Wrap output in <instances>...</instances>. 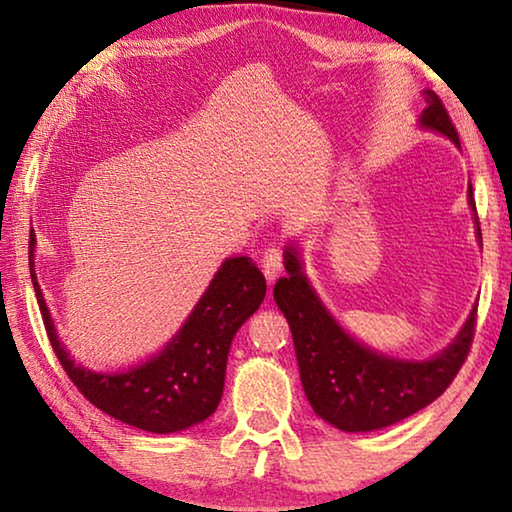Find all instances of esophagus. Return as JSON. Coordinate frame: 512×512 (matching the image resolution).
Segmentation results:
<instances>
[{
  "label": "esophagus",
  "mask_w": 512,
  "mask_h": 512,
  "mask_svg": "<svg viewBox=\"0 0 512 512\" xmlns=\"http://www.w3.org/2000/svg\"><path fill=\"white\" fill-rule=\"evenodd\" d=\"M262 271L266 275V282L273 284L277 275L282 271V250L280 248H268L262 257Z\"/></svg>",
  "instance_id": "34e87169"
}]
</instances>
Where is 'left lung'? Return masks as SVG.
Listing matches in <instances>:
<instances>
[{"instance_id":"1","label":"left lung","mask_w":512,"mask_h":512,"mask_svg":"<svg viewBox=\"0 0 512 512\" xmlns=\"http://www.w3.org/2000/svg\"><path fill=\"white\" fill-rule=\"evenodd\" d=\"M424 101L427 108L418 117L420 128L447 137L461 149L438 94L424 90ZM467 205L474 212L481 244L472 185H467ZM284 268L287 277L277 280L273 298L289 320L300 381L311 409L332 427L348 433L391 427L438 400L465 363L474 339L476 307L443 352L422 361L395 359L359 343L329 314L302 271L296 246H287Z\"/></svg>"}]
</instances>
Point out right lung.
<instances>
[{
	"mask_svg": "<svg viewBox=\"0 0 512 512\" xmlns=\"http://www.w3.org/2000/svg\"><path fill=\"white\" fill-rule=\"evenodd\" d=\"M36 244V239H31ZM29 255L31 282L60 366L74 386L110 418L151 433H176L210 418L223 395L225 363L239 327L266 296V280L250 257H228L183 327L164 348L117 372L83 368L60 343Z\"/></svg>",
	"mask_w": 512,
	"mask_h": 512,
	"instance_id": "right-lung-1",
	"label": "right lung"
}]
</instances>
